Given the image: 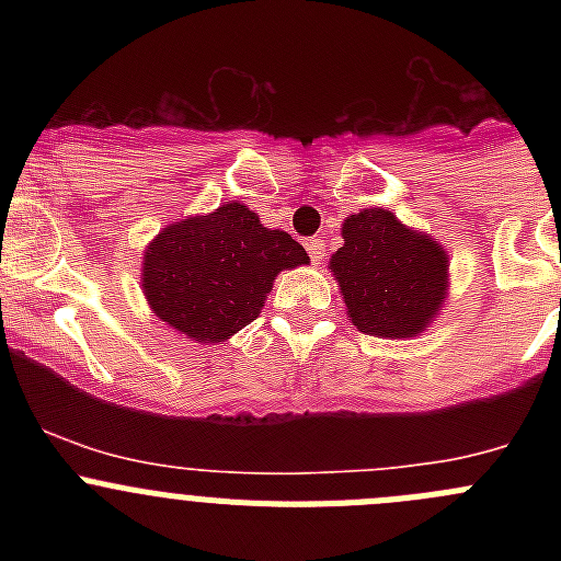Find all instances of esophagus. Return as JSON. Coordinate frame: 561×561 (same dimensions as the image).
Returning <instances> with one entry per match:
<instances>
[{
    "instance_id": "esophagus-1",
    "label": "esophagus",
    "mask_w": 561,
    "mask_h": 561,
    "mask_svg": "<svg viewBox=\"0 0 561 561\" xmlns=\"http://www.w3.org/2000/svg\"><path fill=\"white\" fill-rule=\"evenodd\" d=\"M307 252H309V257H312V263L320 265L322 257H325V241H322L320 236H314V239H307Z\"/></svg>"
}]
</instances>
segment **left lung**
I'll return each instance as SVG.
<instances>
[{
  "mask_svg": "<svg viewBox=\"0 0 561 561\" xmlns=\"http://www.w3.org/2000/svg\"><path fill=\"white\" fill-rule=\"evenodd\" d=\"M344 247L331 257L355 325L371 336L407 339L437 314L448 285V254L412 233L386 208L344 219Z\"/></svg>",
  "mask_w": 561,
  "mask_h": 561,
  "instance_id": "8db88e82",
  "label": "left lung"
}]
</instances>
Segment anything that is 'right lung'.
Wrapping results in <instances>:
<instances>
[{
  "label": "right lung",
  "instance_id": "obj_1",
  "mask_svg": "<svg viewBox=\"0 0 561 561\" xmlns=\"http://www.w3.org/2000/svg\"><path fill=\"white\" fill-rule=\"evenodd\" d=\"M309 263L285 230L241 203L168 225L144 257V293L162 322L195 342H225L260 314L282 268Z\"/></svg>",
  "mask_w": 561,
  "mask_h": 561
}]
</instances>
